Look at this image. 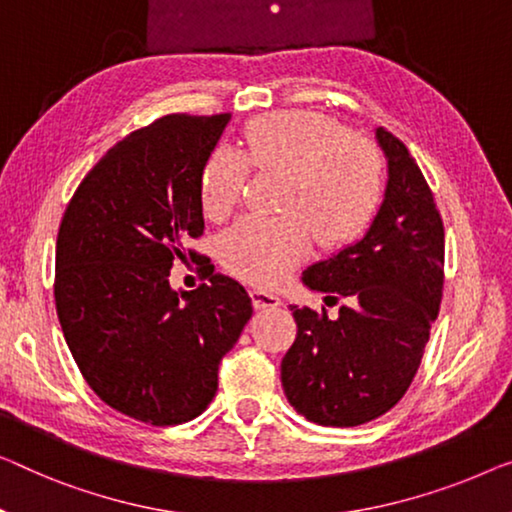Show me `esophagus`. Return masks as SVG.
<instances>
[{"label":"esophagus","mask_w":512,"mask_h":512,"mask_svg":"<svg viewBox=\"0 0 512 512\" xmlns=\"http://www.w3.org/2000/svg\"><path fill=\"white\" fill-rule=\"evenodd\" d=\"M250 299H253L255 310H269V308H278V305L282 303L276 294L266 292V289H253V292H250Z\"/></svg>","instance_id":"1"}]
</instances>
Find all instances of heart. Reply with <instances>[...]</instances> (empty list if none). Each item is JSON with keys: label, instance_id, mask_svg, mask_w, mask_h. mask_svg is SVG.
<instances>
[{"label": "heart", "instance_id": "b5f03b06", "mask_svg": "<svg viewBox=\"0 0 512 512\" xmlns=\"http://www.w3.org/2000/svg\"><path fill=\"white\" fill-rule=\"evenodd\" d=\"M248 163L285 172L278 218L248 216L220 241L223 262L241 278L273 285L310 248V227L324 246H340L368 223L381 193V158L368 140L345 135L317 112L264 114L243 133V154L218 147L202 170V209L223 218L239 202Z\"/></svg>", "mask_w": 512, "mask_h": 512}]
</instances>
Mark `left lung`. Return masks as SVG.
<instances>
[{
    "mask_svg": "<svg viewBox=\"0 0 512 512\" xmlns=\"http://www.w3.org/2000/svg\"><path fill=\"white\" fill-rule=\"evenodd\" d=\"M386 156L384 197L365 232L310 264L303 285L345 296L338 317L294 305L296 340L280 363L282 391L310 423L354 427L407 393L444 289V225L409 149L375 128Z\"/></svg>",
    "mask_w": 512,
    "mask_h": 512,
    "instance_id": "left-lung-1",
    "label": "left lung"
}]
</instances>
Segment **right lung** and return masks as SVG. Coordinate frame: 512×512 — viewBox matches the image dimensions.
<instances>
[{
    "instance_id": "obj_1",
    "label": "right lung",
    "mask_w": 512,
    "mask_h": 512,
    "mask_svg": "<svg viewBox=\"0 0 512 512\" xmlns=\"http://www.w3.org/2000/svg\"><path fill=\"white\" fill-rule=\"evenodd\" d=\"M230 114H167L91 167L57 236L55 303L66 345L98 398L151 425L193 421L253 317L243 285L209 273L172 289L174 259L204 232L202 170ZM193 255V253H190Z\"/></svg>"
}]
</instances>
